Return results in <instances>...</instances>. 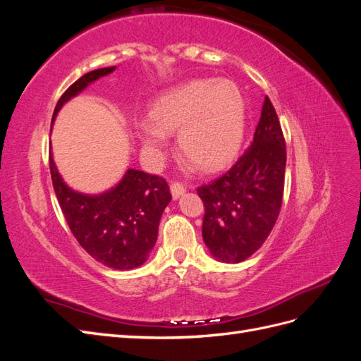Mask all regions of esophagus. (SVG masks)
Returning a JSON list of instances; mask_svg holds the SVG:
<instances>
[{
    "label": "esophagus",
    "mask_w": 361,
    "mask_h": 361,
    "mask_svg": "<svg viewBox=\"0 0 361 361\" xmlns=\"http://www.w3.org/2000/svg\"><path fill=\"white\" fill-rule=\"evenodd\" d=\"M185 191H187V188H185L182 183H179V182H171V185H170V192H171V195H173V199H179L182 194H185Z\"/></svg>",
    "instance_id": "obj_1"
}]
</instances>
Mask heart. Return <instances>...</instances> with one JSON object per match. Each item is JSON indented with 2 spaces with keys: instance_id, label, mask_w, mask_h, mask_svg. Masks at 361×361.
<instances>
[{
  "instance_id": "b5f03b06",
  "label": "heart",
  "mask_w": 361,
  "mask_h": 361,
  "mask_svg": "<svg viewBox=\"0 0 361 361\" xmlns=\"http://www.w3.org/2000/svg\"><path fill=\"white\" fill-rule=\"evenodd\" d=\"M149 123L138 126V140L146 154L159 158L166 134L178 130L183 157L204 170L231 161L243 143L245 101L231 80H194L159 96L150 105Z\"/></svg>"
}]
</instances>
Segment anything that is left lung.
Returning <instances> with one entry per match:
<instances>
[{
    "label": "left lung",
    "mask_w": 361,
    "mask_h": 361,
    "mask_svg": "<svg viewBox=\"0 0 361 361\" xmlns=\"http://www.w3.org/2000/svg\"><path fill=\"white\" fill-rule=\"evenodd\" d=\"M285 169V138L265 96L253 143L221 178L197 188L203 241L216 260L239 264L267 241L281 207Z\"/></svg>",
    "instance_id": "left-lung-1"
}]
</instances>
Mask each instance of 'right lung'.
<instances>
[{"label":"right lung","mask_w":361,"mask_h":361,"mask_svg":"<svg viewBox=\"0 0 361 361\" xmlns=\"http://www.w3.org/2000/svg\"><path fill=\"white\" fill-rule=\"evenodd\" d=\"M116 66L82 75L59 99L52 123L61 106L92 82L110 75ZM51 123V128H52ZM54 191L64 218L80 245L93 259L120 271L143 265L158 238L159 220L171 200L167 182L135 169H128L116 187L101 194H84L63 180L49 152Z\"/></svg>","instance_id":"obj_1"}]
</instances>
